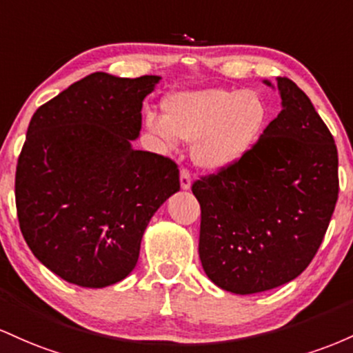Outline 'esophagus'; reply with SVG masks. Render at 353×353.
Returning a JSON list of instances; mask_svg holds the SVG:
<instances>
[{"instance_id":"obj_1","label":"esophagus","mask_w":353,"mask_h":353,"mask_svg":"<svg viewBox=\"0 0 353 353\" xmlns=\"http://www.w3.org/2000/svg\"><path fill=\"white\" fill-rule=\"evenodd\" d=\"M180 187L181 190H190V187H192V176H190L188 170L181 168L180 172Z\"/></svg>"}]
</instances>
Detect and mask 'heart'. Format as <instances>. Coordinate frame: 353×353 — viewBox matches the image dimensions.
I'll list each match as a JSON object with an SVG mask.
<instances>
[{"instance_id": "b5f03b06", "label": "heart", "mask_w": 353, "mask_h": 353, "mask_svg": "<svg viewBox=\"0 0 353 353\" xmlns=\"http://www.w3.org/2000/svg\"><path fill=\"white\" fill-rule=\"evenodd\" d=\"M165 114L148 112L145 128L176 148L193 141L192 160L200 168L220 172L239 163L267 130L270 110L256 91L203 88L176 91L163 101Z\"/></svg>"}]
</instances>
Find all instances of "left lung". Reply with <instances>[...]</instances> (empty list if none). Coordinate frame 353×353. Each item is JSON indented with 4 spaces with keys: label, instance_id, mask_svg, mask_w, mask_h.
<instances>
[{
    "label": "left lung",
    "instance_id": "left-lung-1",
    "mask_svg": "<svg viewBox=\"0 0 353 353\" xmlns=\"http://www.w3.org/2000/svg\"><path fill=\"white\" fill-rule=\"evenodd\" d=\"M276 88L282 112L255 148L192 187L201 208V267L232 294L296 279L319 250L339 198L334 137L294 81L276 78Z\"/></svg>",
    "mask_w": 353,
    "mask_h": 353
}]
</instances>
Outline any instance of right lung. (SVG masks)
Returning <instances> with one entry per match:
<instances>
[{"label": "right lung", "instance_id": "add662e5", "mask_svg": "<svg viewBox=\"0 0 353 353\" xmlns=\"http://www.w3.org/2000/svg\"><path fill=\"white\" fill-rule=\"evenodd\" d=\"M160 80L97 71L31 118L14 181L19 228L66 282L103 288L128 276L150 220L180 190L170 158L132 145Z\"/></svg>", "mask_w": 353, "mask_h": 353}]
</instances>
